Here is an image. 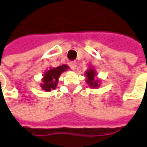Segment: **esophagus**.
<instances>
[{"label":"esophagus","instance_id":"esophagus-1","mask_svg":"<svg viewBox=\"0 0 147 147\" xmlns=\"http://www.w3.org/2000/svg\"><path fill=\"white\" fill-rule=\"evenodd\" d=\"M76 67H77V63H76V62H71V63H70V67L72 69V70H75V69L76 68Z\"/></svg>","mask_w":147,"mask_h":147}]
</instances>
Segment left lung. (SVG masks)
Masks as SVG:
<instances>
[{
	"instance_id": "8db88e82",
	"label": "left lung",
	"mask_w": 147,
	"mask_h": 147,
	"mask_svg": "<svg viewBox=\"0 0 147 147\" xmlns=\"http://www.w3.org/2000/svg\"><path fill=\"white\" fill-rule=\"evenodd\" d=\"M86 76V82L91 88H98L99 86V80H96V71L94 68H89L85 72Z\"/></svg>"
}]
</instances>
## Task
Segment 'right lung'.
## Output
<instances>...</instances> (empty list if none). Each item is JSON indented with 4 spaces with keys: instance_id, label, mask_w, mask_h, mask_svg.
Returning <instances> with one entry per match:
<instances>
[{
    "instance_id": "right-lung-1",
    "label": "right lung",
    "mask_w": 147,
    "mask_h": 147,
    "mask_svg": "<svg viewBox=\"0 0 147 147\" xmlns=\"http://www.w3.org/2000/svg\"><path fill=\"white\" fill-rule=\"evenodd\" d=\"M68 68V66H67L66 64H63L62 66H59L56 68H51L49 71H46L44 74V77L42 79V83L40 84V87L43 90H45L47 92L51 91L52 89H56L60 75Z\"/></svg>"
}]
</instances>
